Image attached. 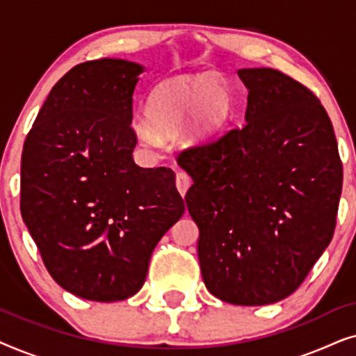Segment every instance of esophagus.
I'll use <instances>...</instances> for the list:
<instances>
[{"label":"esophagus","mask_w":356,"mask_h":356,"mask_svg":"<svg viewBox=\"0 0 356 356\" xmlns=\"http://www.w3.org/2000/svg\"><path fill=\"white\" fill-rule=\"evenodd\" d=\"M189 186H191V178H189V175L184 172H178L177 173V188H178L179 194L184 196Z\"/></svg>","instance_id":"1"}]
</instances>
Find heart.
<instances>
[{
  "mask_svg": "<svg viewBox=\"0 0 356 356\" xmlns=\"http://www.w3.org/2000/svg\"><path fill=\"white\" fill-rule=\"evenodd\" d=\"M230 97L225 86L204 84L202 81H170L150 92L145 105V118L157 134H173L182 120L181 136L188 143H206L227 123ZM140 143L152 147L157 138L149 128L138 129Z\"/></svg>",
  "mask_w": 356,
  "mask_h": 356,
  "instance_id": "1",
  "label": "heart"
}]
</instances>
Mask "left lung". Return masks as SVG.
Masks as SVG:
<instances>
[{"label":"left lung","mask_w":356,"mask_h":356,"mask_svg":"<svg viewBox=\"0 0 356 356\" xmlns=\"http://www.w3.org/2000/svg\"><path fill=\"white\" fill-rule=\"evenodd\" d=\"M248 89L243 128L183 150L193 178L207 290L240 306L270 305L301 285L332 240L342 162L327 111L303 84L270 67L238 70Z\"/></svg>","instance_id":"obj_1"}]
</instances>
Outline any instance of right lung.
Instances as JSON below:
<instances>
[{
  "label": "right lung",
  "instance_id": "right-lung-1",
  "mask_svg": "<svg viewBox=\"0 0 356 356\" xmlns=\"http://www.w3.org/2000/svg\"><path fill=\"white\" fill-rule=\"evenodd\" d=\"M143 71L115 58L74 66L24 143V223L56 284L84 300L138 293L154 248L184 212L173 170L133 160V94Z\"/></svg>",
  "mask_w": 356,
  "mask_h": 356
}]
</instances>
